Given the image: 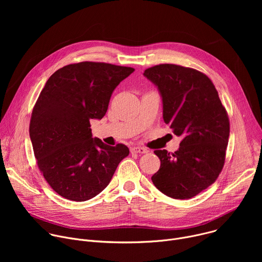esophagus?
Wrapping results in <instances>:
<instances>
[{
    "mask_svg": "<svg viewBox=\"0 0 262 262\" xmlns=\"http://www.w3.org/2000/svg\"><path fill=\"white\" fill-rule=\"evenodd\" d=\"M130 151H132L133 154H146L148 150H147L146 148H144V147L135 146V147H133V148L130 149Z\"/></svg>",
    "mask_w": 262,
    "mask_h": 262,
    "instance_id": "34e87169",
    "label": "esophagus"
}]
</instances>
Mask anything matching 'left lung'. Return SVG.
Returning <instances> with one entry per match:
<instances>
[{"label":"left lung","mask_w":262,"mask_h":262,"mask_svg":"<svg viewBox=\"0 0 262 262\" xmlns=\"http://www.w3.org/2000/svg\"><path fill=\"white\" fill-rule=\"evenodd\" d=\"M144 76L163 97V117L181 137L174 154L155 150L161 160L151 180L173 199H190L207 189L225 164L230 123L211 80L203 72L176 64L149 67Z\"/></svg>","instance_id":"1"}]
</instances>
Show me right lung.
Instances as JSON below:
<instances>
[{
    "mask_svg": "<svg viewBox=\"0 0 262 262\" xmlns=\"http://www.w3.org/2000/svg\"><path fill=\"white\" fill-rule=\"evenodd\" d=\"M135 69L80 62L55 71L31 115L30 138L37 166L51 188L71 201H86L106 188L129 155L124 144L92 138L91 119H101L114 89Z\"/></svg>",
    "mask_w": 262,
    "mask_h": 262,
    "instance_id": "add662e5",
    "label": "right lung"
}]
</instances>
